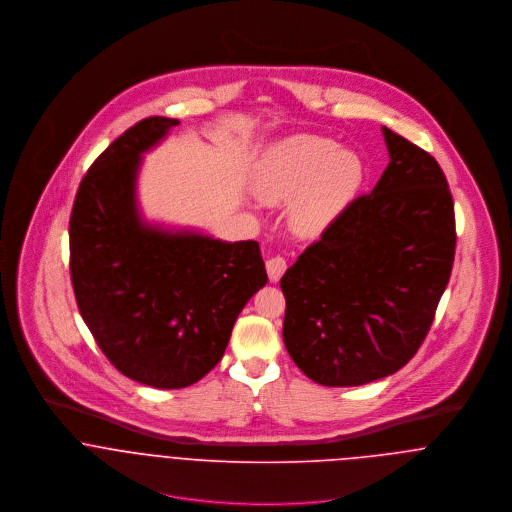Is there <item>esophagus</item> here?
Here are the masks:
<instances>
[{"instance_id":"esophagus-1","label":"esophagus","mask_w":512,"mask_h":512,"mask_svg":"<svg viewBox=\"0 0 512 512\" xmlns=\"http://www.w3.org/2000/svg\"><path fill=\"white\" fill-rule=\"evenodd\" d=\"M266 270H268V278L270 282H280V278L284 276V272L288 270V262L284 256H274L266 262Z\"/></svg>"}]
</instances>
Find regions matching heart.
<instances>
[{
  "mask_svg": "<svg viewBox=\"0 0 512 512\" xmlns=\"http://www.w3.org/2000/svg\"><path fill=\"white\" fill-rule=\"evenodd\" d=\"M365 181V163L351 149L321 136H290L268 147L256 163L250 187L266 205L293 199L292 226L319 236L351 205Z\"/></svg>",
  "mask_w": 512,
  "mask_h": 512,
  "instance_id": "1",
  "label": "heart"
}]
</instances>
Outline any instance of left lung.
<instances>
[{"instance_id":"8db88e82","label":"left lung","mask_w":512,"mask_h":512,"mask_svg":"<svg viewBox=\"0 0 512 512\" xmlns=\"http://www.w3.org/2000/svg\"><path fill=\"white\" fill-rule=\"evenodd\" d=\"M388 167L280 280L284 343L305 376L361 386L424 343L455 256V215L438 161L382 128Z\"/></svg>"}]
</instances>
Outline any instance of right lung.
<instances>
[{"label": "right lung", "mask_w": 512, "mask_h": 512, "mask_svg": "<svg viewBox=\"0 0 512 512\" xmlns=\"http://www.w3.org/2000/svg\"><path fill=\"white\" fill-rule=\"evenodd\" d=\"M177 124L151 116L106 147L80 181L69 224L86 327L124 376L163 390L191 386L219 363L238 313L268 282L256 240L142 219V155Z\"/></svg>", "instance_id": "add662e5"}]
</instances>
